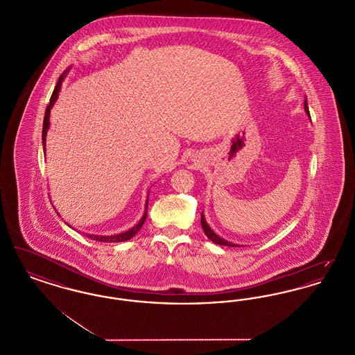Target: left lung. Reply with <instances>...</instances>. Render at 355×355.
Returning <instances> with one entry per match:
<instances>
[{
  "label": "left lung",
  "instance_id": "left-lung-1",
  "mask_svg": "<svg viewBox=\"0 0 355 355\" xmlns=\"http://www.w3.org/2000/svg\"><path fill=\"white\" fill-rule=\"evenodd\" d=\"M304 112H306V113H307V116L310 117V112H309V106H307V100H304ZM201 225H202L203 232H205L206 236H207L210 241H213L214 243L220 245V246H230V248H236V246H239V245L232 243V242H229V241H225L223 238H220V236H217V234L210 229V226L206 223V220H205L203 214H201Z\"/></svg>",
  "mask_w": 355,
  "mask_h": 355
}]
</instances>
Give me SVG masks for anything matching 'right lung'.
I'll return each mask as SVG.
<instances>
[{
    "label": "right lung",
    "mask_w": 355,
    "mask_h": 355,
    "mask_svg": "<svg viewBox=\"0 0 355 355\" xmlns=\"http://www.w3.org/2000/svg\"><path fill=\"white\" fill-rule=\"evenodd\" d=\"M64 77H65V73L62 74V76H60V78H58V83L55 85V87H54V90H53V94H51V102H49V105H48V107H46V110H45V117H44V126H42V144H44V149H45V141H46V133H48V129H49V116H51V106L54 105V102L57 100V97H58V93H60V89H61V85H62V81H64ZM146 217H148V202H146V210H145V213H144V216H142V218L141 220L135 225L133 229H130V230H128V232H125V233H121V234H117V236H89V238H92V239H96V241H101V242H122V241H128V239H130V238H133V236L138 233V230L142 227V225H144V222L146 220Z\"/></svg>",
    "instance_id": "1"
}]
</instances>
